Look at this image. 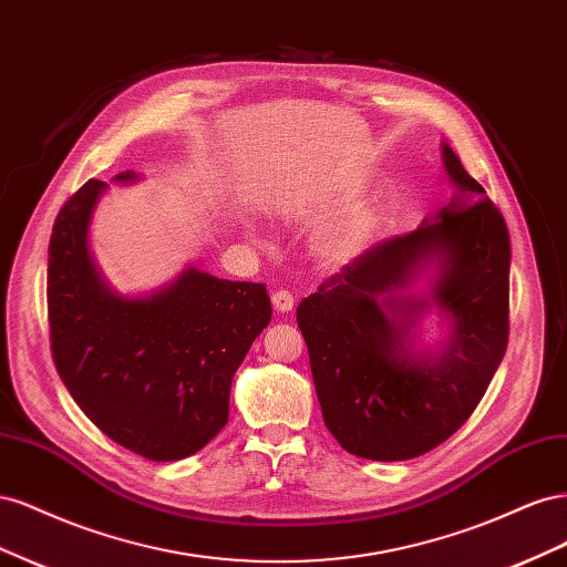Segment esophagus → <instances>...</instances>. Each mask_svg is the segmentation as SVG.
Returning <instances> with one entry per match:
<instances>
[{"mask_svg": "<svg viewBox=\"0 0 567 567\" xmlns=\"http://www.w3.org/2000/svg\"><path fill=\"white\" fill-rule=\"evenodd\" d=\"M271 302H274V310H277V312H290V310H293V305H296L293 293H290V290H286V288L274 290Z\"/></svg>", "mask_w": 567, "mask_h": 567, "instance_id": "1", "label": "esophagus"}]
</instances>
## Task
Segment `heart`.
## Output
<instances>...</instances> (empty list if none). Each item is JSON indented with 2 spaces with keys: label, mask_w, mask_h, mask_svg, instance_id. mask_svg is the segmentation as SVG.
Wrapping results in <instances>:
<instances>
[{
  "label": "heart",
  "mask_w": 567,
  "mask_h": 567,
  "mask_svg": "<svg viewBox=\"0 0 567 567\" xmlns=\"http://www.w3.org/2000/svg\"><path fill=\"white\" fill-rule=\"evenodd\" d=\"M375 234V215L369 208L352 210L340 225L323 238L321 255L333 265L352 262L362 255Z\"/></svg>",
  "instance_id": "b5f03b06"
}]
</instances>
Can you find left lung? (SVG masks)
I'll return each instance as SVG.
<instances>
[{"instance_id": "8db88e82", "label": "left lung", "mask_w": 567, "mask_h": 567, "mask_svg": "<svg viewBox=\"0 0 567 567\" xmlns=\"http://www.w3.org/2000/svg\"><path fill=\"white\" fill-rule=\"evenodd\" d=\"M442 158L458 194L437 219L369 248L298 305L323 423L362 458L406 461L452 437L508 346L506 221L447 144ZM431 264V299L453 336L442 351L416 355L405 338L431 299L405 290Z\"/></svg>"}]
</instances>
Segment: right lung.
Masks as SVG:
<instances>
[{
	"label": "right lung",
	"instance_id": "right-lung-1",
	"mask_svg": "<svg viewBox=\"0 0 567 567\" xmlns=\"http://www.w3.org/2000/svg\"><path fill=\"white\" fill-rule=\"evenodd\" d=\"M104 188L99 179L82 184L51 229V354L101 433L144 458L177 461L227 425L234 373L269 323L271 302L265 284L194 267L153 296H117L90 252V221Z\"/></svg>",
	"mask_w": 567,
	"mask_h": 567
}]
</instances>
